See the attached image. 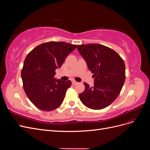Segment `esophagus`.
Wrapping results in <instances>:
<instances>
[{
  "instance_id": "obj_1",
  "label": "esophagus",
  "mask_w": 150,
  "mask_h": 150,
  "mask_svg": "<svg viewBox=\"0 0 150 150\" xmlns=\"http://www.w3.org/2000/svg\"><path fill=\"white\" fill-rule=\"evenodd\" d=\"M71 81H72V84H73V85H76V84H77L78 83V82H76V81H74V80H72Z\"/></svg>"
}]
</instances>
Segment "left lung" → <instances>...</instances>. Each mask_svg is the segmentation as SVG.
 I'll return each instance as SVG.
<instances>
[{
	"label": "left lung",
	"instance_id": "1",
	"mask_svg": "<svg viewBox=\"0 0 150 150\" xmlns=\"http://www.w3.org/2000/svg\"><path fill=\"white\" fill-rule=\"evenodd\" d=\"M89 69L94 74V86L84 83V92L79 94L84 105L92 110H101L118 96L125 81V64L112 49L98 44L77 46Z\"/></svg>",
	"mask_w": 150,
	"mask_h": 150
}]
</instances>
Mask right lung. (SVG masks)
I'll use <instances>...</instances> for the list:
<instances>
[{"label": "right lung", "mask_w": 150, "mask_h": 150, "mask_svg": "<svg viewBox=\"0 0 150 150\" xmlns=\"http://www.w3.org/2000/svg\"><path fill=\"white\" fill-rule=\"evenodd\" d=\"M76 45L64 42H45L27 55L21 71L24 91L29 100L40 110L50 111L59 107L71 81L54 77Z\"/></svg>", "instance_id": "1"}]
</instances>
